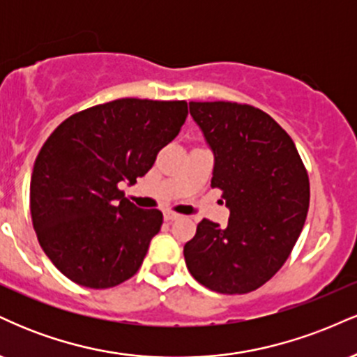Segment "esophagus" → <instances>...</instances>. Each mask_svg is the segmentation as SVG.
I'll return each instance as SVG.
<instances>
[{"label": "esophagus", "mask_w": 357, "mask_h": 357, "mask_svg": "<svg viewBox=\"0 0 357 357\" xmlns=\"http://www.w3.org/2000/svg\"><path fill=\"white\" fill-rule=\"evenodd\" d=\"M179 213H174V211H166L165 213V220L166 221H174V220H178L179 218Z\"/></svg>", "instance_id": "obj_1"}]
</instances>
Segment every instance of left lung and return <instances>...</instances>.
Segmentation results:
<instances>
[{
	"mask_svg": "<svg viewBox=\"0 0 357 357\" xmlns=\"http://www.w3.org/2000/svg\"><path fill=\"white\" fill-rule=\"evenodd\" d=\"M215 153L211 188L230 208L227 228L202 220L184 245L199 284L248 294L272 278L296 247L310 202L309 174L289 134L264 110L238 102H190Z\"/></svg>",
	"mask_w": 357,
	"mask_h": 357,
	"instance_id": "obj_1",
	"label": "left lung"
}]
</instances>
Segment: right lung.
I'll use <instances>...</instances> for the list:
<instances>
[{
    "mask_svg": "<svg viewBox=\"0 0 357 357\" xmlns=\"http://www.w3.org/2000/svg\"><path fill=\"white\" fill-rule=\"evenodd\" d=\"M188 116L184 100L117 99L65 119L40 149L30 211L40 247L72 282L110 289L136 275L162 213L119 190L136 183Z\"/></svg>",
    "mask_w": 357,
    "mask_h": 357,
    "instance_id": "right-lung-1",
    "label": "right lung"
}]
</instances>
